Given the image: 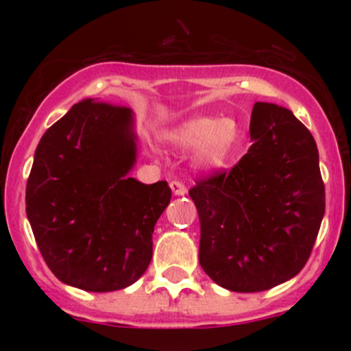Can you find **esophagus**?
<instances>
[{"label": "esophagus", "mask_w": 351, "mask_h": 351, "mask_svg": "<svg viewBox=\"0 0 351 351\" xmlns=\"http://www.w3.org/2000/svg\"><path fill=\"white\" fill-rule=\"evenodd\" d=\"M170 188H171V191H173V195L175 196H184L186 195V186H184V183H181V181H171L170 183Z\"/></svg>", "instance_id": "1"}]
</instances>
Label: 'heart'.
Masks as SVG:
<instances>
[{"mask_svg": "<svg viewBox=\"0 0 351 351\" xmlns=\"http://www.w3.org/2000/svg\"><path fill=\"white\" fill-rule=\"evenodd\" d=\"M163 136L180 148L199 147L198 162L204 167H219L234 147L237 127L223 117L198 115L165 130Z\"/></svg>", "mask_w": 351, "mask_h": 351, "instance_id": "heart-1", "label": "heart"}]
</instances>
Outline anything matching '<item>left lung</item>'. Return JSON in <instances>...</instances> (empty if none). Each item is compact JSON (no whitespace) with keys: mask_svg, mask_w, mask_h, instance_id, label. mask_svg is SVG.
I'll return each instance as SVG.
<instances>
[{"mask_svg":"<svg viewBox=\"0 0 351 351\" xmlns=\"http://www.w3.org/2000/svg\"><path fill=\"white\" fill-rule=\"evenodd\" d=\"M252 145L229 171L189 189L199 215V264L232 292L269 291L307 264L325 215L313 136L289 108L256 102Z\"/></svg>","mask_w":351,"mask_h":351,"instance_id":"obj_1","label":"left lung"}]
</instances>
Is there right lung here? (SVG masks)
<instances>
[{"label": "right lung", "instance_id": "add662e5", "mask_svg": "<svg viewBox=\"0 0 351 351\" xmlns=\"http://www.w3.org/2000/svg\"><path fill=\"white\" fill-rule=\"evenodd\" d=\"M136 160L130 108L86 99L43 135L26 184L39 251L64 284L128 287L152 261V234L170 204L167 181L128 178Z\"/></svg>", "mask_w": 351, "mask_h": 351}]
</instances>
